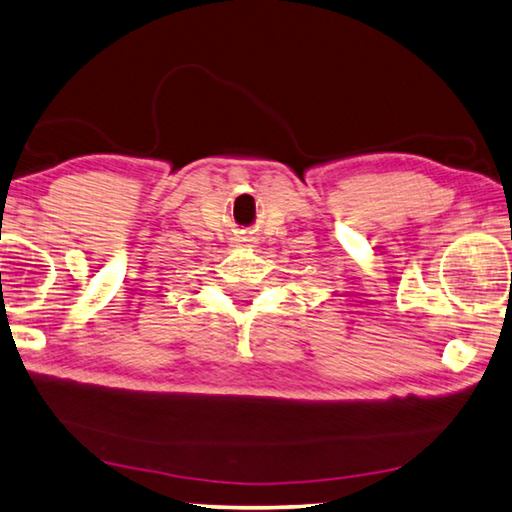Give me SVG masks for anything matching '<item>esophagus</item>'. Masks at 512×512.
Wrapping results in <instances>:
<instances>
[{
    "mask_svg": "<svg viewBox=\"0 0 512 512\" xmlns=\"http://www.w3.org/2000/svg\"><path fill=\"white\" fill-rule=\"evenodd\" d=\"M237 244H239V246H248V248H250V244H253V239H250V237H239V239H237Z\"/></svg>",
    "mask_w": 512,
    "mask_h": 512,
    "instance_id": "34e87169",
    "label": "esophagus"
}]
</instances>
